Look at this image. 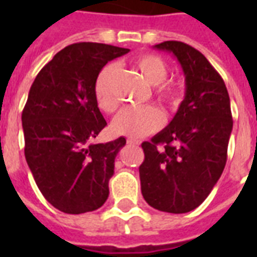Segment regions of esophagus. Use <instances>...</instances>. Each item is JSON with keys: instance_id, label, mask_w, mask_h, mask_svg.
<instances>
[{"instance_id": "esophagus-1", "label": "esophagus", "mask_w": 257, "mask_h": 257, "mask_svg": "<svg viewBox=\"0 0 257 257\" xmlns=\"http://www.w3.org/2000/svg\"><path fill=\"white\" fill-rule=\"evenodd\" d=\"M126 143H128V144H131V145H139V144H140V141L136 140V139H132V137H128V139H126Z\"/></svg>"}]
</instances>
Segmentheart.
Segmentation results:
<instances>
[{"mask_svg":"<svg viewBox=\"0 0 257 257\" xmlns=\"http://www.w3.org/2000/svg\"><path fill=\"white\" fill-rule=\"evenodd\" d=\"M133 65L149 85L156 86V98L161 104L173 106L179 101V89L172 82H164L168 76V68L160 57L153 54L140 56L133 61ZM116 73V65L104 66L94 82V97L101 110L112 113L116 110L117 101L112 93V78ZM163 116L155 106H129L122 109L113 120L112 129L117 135L131 137H143L156 132L161 126Z\"/></svg>","mask_w":257,"mask_h":257,"instance_id":"heart-1","label":"heart"}]
</instances>
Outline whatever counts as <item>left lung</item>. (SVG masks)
Returning a JSON list of instances; mask_svg holds the SVG:
<instances>
[{
  "mask_svg": "<svg viewBox=\"0 0 257 257\" xmlns=\"http://www.w3.org/2000/svg\"><path fill=\"white\" fill-rule=\"evenodd\" d=\"M153 48L179 61L185 96L168 126L141 144V193L155 209L187 213L207 199L224 171L233 126L231 101L221 76L199 50L180 41Z\"/></svg>",
  "mask_w": 257,
  "mask_h": 257,
  "instance_id": "left-lung-1",
  "label": "left lung"
}]
</instances>
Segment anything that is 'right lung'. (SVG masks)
Wrapping results in <instances>:
<instances>
[{"instance_id":"1","label":"right lung","mask_w":257,"mask_h":257,"mask_svg":"<svg viewBox=\"0 0 257 257\" xmlns=\"http://www.w3.org/2000/svg\"><path fill=\"white\" fill-rule=\"evenodd\" d=\"M118 46L78 42L60 50L30 86L22 110L25 159L34 181L58 211H96L109 196L114 159L124 137L92 140L105 128L94 82L108 61L126 54Z\"/></svg>"}]
</instances>
